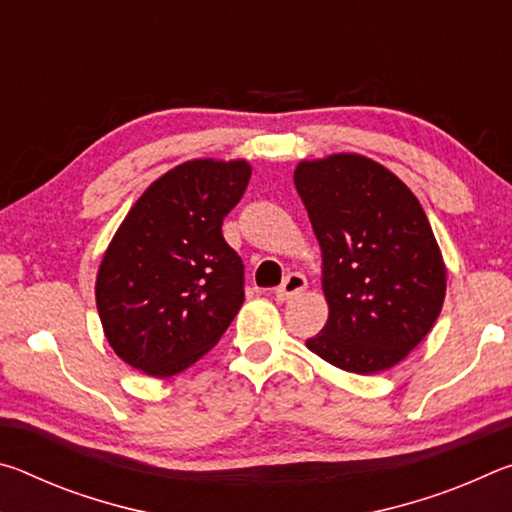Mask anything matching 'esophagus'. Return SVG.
Masks as SVG:
<instances>
[{
	"instance_id": "34e87169",
	"label": "esophagus",
	"mask_w": 512,
	"mask_h": 512,
	"mask_svg": "<svg viewBox=\"0 0 512 512\" xmlns=\"http://www.w3.org/2000/svg\"><path fill=\"white\" fill-rule=\"evenodd\" d=\"M305 289H307V277L302 273H289L287 277H284V282L280 284V287L275 289V298L284 302L293 296H298V293Z\"/></svg>"
}]
</instances>
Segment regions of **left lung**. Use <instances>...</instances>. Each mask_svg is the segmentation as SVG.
Wrapping results in <instances>:
<instances>
[{
  "label": "left lung",
  "mask_w": 512,
  "mask_h": 512,
  "mask_svg": "<svg viewBox=\"0 0 512 512\" xmlns=\"http://www.w3.org/2000/svg\"><path fill=\"white\" fill-rule=\"evenodd\" d=\"M323 250L329 318L307 348L372 375L418 345L443 309L447 271L422 205L363 155L300 162L293 173Z\"/></svg>",
  "instance_id": "left-lung-1"
}]
</instances>
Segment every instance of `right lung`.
<instances>
[{
	"mask_svg": "<svg viewBox=\"0 0 512 512\" xmlns=\"http://www.w3.org/2000/svg\"><path fill=\"white\" fill-rule=\"evenodd\" d=\"M246 160H192L133 205L97 275L103 332L128 366L183 372L212 350L244 302V262L221 225L244 196Z\"/></svg>",
	"mask_w": 512,
	"mask_h": 512,
	"instance_id": "obj_1",
	"label": "right lung"
}]
</instances>
